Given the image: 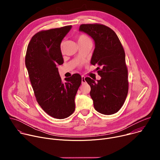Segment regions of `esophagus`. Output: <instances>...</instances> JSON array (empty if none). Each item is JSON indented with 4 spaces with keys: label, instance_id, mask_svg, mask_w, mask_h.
<instances>
[{
    "label": "esophagus",
    "instance_id": "esophagus-1",
    "mask_svg": "<svg viewBox=\"0 0 160 160\" xmlns=\"http://www.w3.org/2000/svg\"><path fill=\"white\" fill-rule=\"evenodd\" d=\"M85 77L84 76H82V83H85Z\"/></svg>",
    "mask_w": 160,
    "mask_h": 160
}]
</instances>
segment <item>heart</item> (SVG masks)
<instances>
[{
    "label": "heart",
    "mask_w": 160,
    "mask_h": 160,
    "mask_svg": "<svg viewBox=\"0 0 160 160\" xmlns=\"http://www.w3.org/2000/svg\"><path fill=\"white\" fill-rule=\"evenodd\" d=\"M78 40V43L79 42H85V41H87V40H90L89 38L85 35H80L77 38Z\"/></svg>",
    "instance_id": "heart-1"
}]
</instances>
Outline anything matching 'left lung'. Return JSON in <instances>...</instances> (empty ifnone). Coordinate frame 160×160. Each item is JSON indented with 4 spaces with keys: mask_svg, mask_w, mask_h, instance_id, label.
<instances>
[{
    "mask_svg": "<svg viewBox=\"0 0 160 160\" xmlns=\"http://www.w3.org/2000/svg\"><path fill=\"white\" fill-rule=\"evenodd\" d=\"M79 31L92 37L95 43L90 64L99 66L96 70H100L98 73L101 78L98 82L89 77L85 79L90 86L94 108L103 115H112L124 104L128 90L124 49L115 32L105 25L83 24Z\"/></svg>",
    "mask_w": 160,
    "mask_h": 160,
    "instance_id": "8db88e82",
    "label": "left lung"
}]
</instances>
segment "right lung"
<instances>
[{
	"instance_id": "add662e5",
	"label": "right lung",
	"mask_w": 160,
	"mask_h": 160,
	"mask_svg": "<svg viewBox=\"0 0 160 160\" xmlns=\"http://www.w3.org/2000/svg\"><path fill=\"white\" fill-rule=\"evenodd\" d=\"M72 26L41 31L30 40L25 64L36 99L48 115L57 119L70 117L75 109V98L82 77L74 74L62 82L58 65L64 62L61 43Z\"/></svg>"
}]
</instances>
